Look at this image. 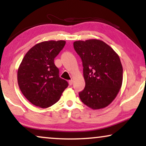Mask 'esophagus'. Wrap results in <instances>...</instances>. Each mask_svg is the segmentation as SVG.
I'll use <instances>...</instances> for the list:
<instances>
[{
    "mask_svg": "<svg viewBox=\"0 0 146 146\" xmlns=\"http://www.w3.org/2000/svg\"><path fill=\"white\" fill-rule=\"evenodd\" d=\"M68 82H69V84H70V85H72V84H73V80H70L68 81Z\"/></svg>",
    "mask_w": 146,
    "mask_h": 146,
    "instance_id": "1",
    "label": "esophagus"
}]
</instances>
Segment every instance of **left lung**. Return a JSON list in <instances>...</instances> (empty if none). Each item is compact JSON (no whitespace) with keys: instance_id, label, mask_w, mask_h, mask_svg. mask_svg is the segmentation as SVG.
I'll use <instances>...</instances> for the list:
<instances>
[{"instance_id":"8db88e82","label":"left lung","mask_w":146,"mask_h":146,"mask_svg":"<svg viewBox=\"0 0 146 146\" xmlns=\"http://www.w3.org/2000/svg\"><path fill=\"white\" fill-rule=\"evenodd\" d=\"M81 58L85 88L79 92L82 102L93 110L106 107L118 94L123 80L119 56L104 42L97 39L74 42Z\"/></svg>"}]
</instances>
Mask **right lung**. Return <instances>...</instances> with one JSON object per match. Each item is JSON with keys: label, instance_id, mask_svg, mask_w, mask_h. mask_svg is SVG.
Masks as SVG:
<instances>
[{"label": "right lung", "instance_id": "right-lung-1", "mask_svg": "<svg viewBox=\"0 0 146 146\" xmlns=\"http://www.w3.org/2000/svg\"><path fill=\"white\" fill-rule=\"evenodd\" d=\"M64 40L42 42L31 48L18 70L17 80L22 93L30 102L42 108L59 100L68 86L59 76L54 58L65 46Z\"/></svg>", "mask_w": 146, "mask_h": 146}]
</instances>
